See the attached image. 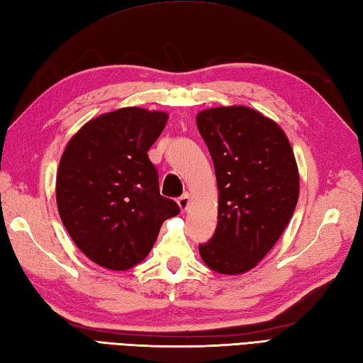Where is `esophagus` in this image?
I'll use <instances>...</instances> for the list:
<instances>
[{"mask_svg": "<svg viewBox=\"0 0 363 363\" xmlns=\"http://www.w3.org/2000/svg\"><path fill=\"white\" fill-rule=\"evenodd\" d=\"M177 204H179L181 211H187L189 204H190V196H189V194H184V195H181L179 198H177Z\"/></svg>", "mask_w": 363, "mask_h": 363, "instance_id": "34e87169", "label": "esophagus"}]
</instances>
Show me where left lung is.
<instances>
[{
  "label": "left lung",
  "instance_id": "8db88e82",
  "mask_svg": "<svg viewBox=\"0 0 363 363\" xmlns=\"http://www.w3.org/2000/svg\"><path fill=\"white\" fill-rule=\"evenodd\" d=\"M214 162L217 228L200 244L218 274L250 271L280 239L299 198V173L286 135L247 106H218L196 116Z\"/></svg>",
  "mask_w": 363,
  "mask_h": 363
}]
</instances>
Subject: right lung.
Listing matches in <instances>:
<instances>
[{
  "mask_svg": "<svg viewBox=\"0 0 363 363\" xmlns=\"http://www.w3.org/2000/svg\"><path fill=\"white\" fill-rule=\"evenodd\" d=\"M168 115L137 106L89 121L66 146L56 203L75 245L96 264L125 271L151 252L167 218L181 212L160 195L147 151Z\"/></svg>",
  "mask_w": 363,
  "mask_h": 363,
  "instance_id": "obj_1",
  "label": "right lung"
}]
</instances>
